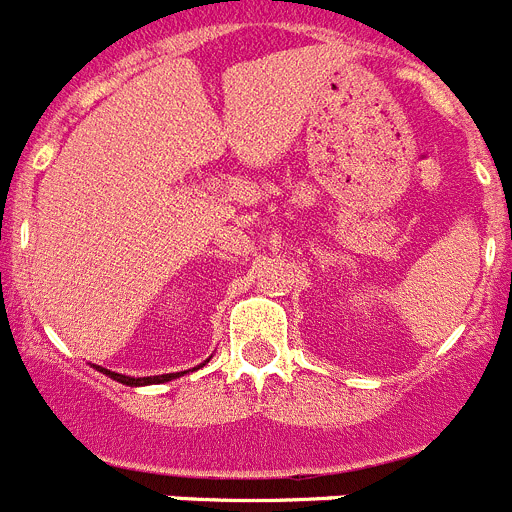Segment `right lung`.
Wrapping results in <instances>:
<instances>
[{
    "label": "right lung",
    "instance_id": "add662e5",
    "mask_svg": "<svg viewBox=\"0 0 512 512\" xmlns=\"http://www.w3.org/2000/svg\"><path fill=\"white\" fill-rule=\"evenodd\" d=\"M99 372H104L107 377H112L115 382H122L128 384V387H138V384H156V382H169V379H174L176 374H161V377H125V374H117V372H107V369H99ZM184 374V372H182Z\"/></svg>",
    "mask_w": 512,
    "mask_h": 512
}]
</instances>
